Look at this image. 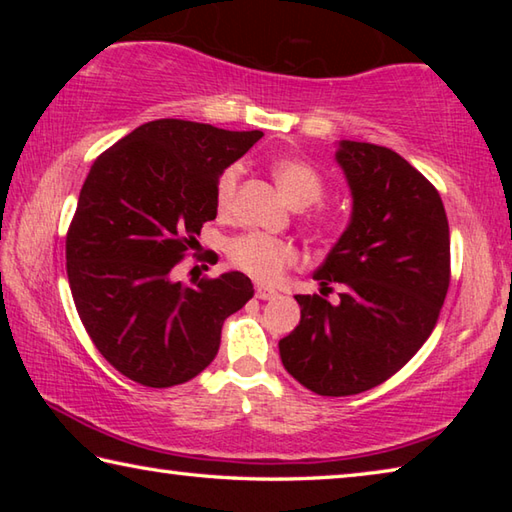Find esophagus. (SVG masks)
Listing matches in <instances>:
<instances>
[{
	"label": "esophagus",
	"instance_id": "1",
	"mask_svg": "<svg viewBox=\"0 0 512 512\" xmlns=\"http://www.w3.org/2000/svg\"><path fill=\"white\" fill-rule=\"evenodd\" d=\"M255 296L259 300H273V298H277V291L271 287H264V284H259V287L255 289Z\"/></svg>",
	"mask_w": 512,
	"mask_h": 512
}]
</instances>
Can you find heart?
<instances>
[{
	"instance_id": "b5f03b06",
	"label": "heart",
	"mask_w": 512,
	"mask_h": 512,
	"mask_svg": "<svg viewBox=\"0 0 512 512\" xmlns=\"http://www.w3.org/2000/svg\"><path fill=\"white\" fill-rule=\"evenodd\" d=\"M239 167H228L216 183V207L221 212L230 210L237 192ZM273 178L284 198L296 207L316 203L325 194L323 176L309 162L298 158H284L273 164ZM232 264L255 277L259 282H275L291 264H296L298 253L287 241L268 237L264 232H246L228 244Z\"/></svg>"
}]
</instances>
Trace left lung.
<instances>
[{
    "mask_svg": "<svg viewBox=\"0 0 512 512\" xmlns=\"http://www.w3.org/2000/svg\"><path fill=\"white\" fill-rule=\"evenodd\" d=\"M348 228L316 268L323 296H296L300 325L280 341L293 379L345 397L393 377L436 327L449 287V223L427 178L386 146L341 140ZM342 284L340 302L324 298Z\"/></svg>",
    "mask_w": 512,
    "mask_h": 512,
    "instance_id": "left-lung-1",
    "label": "left lung"
}]
</instances>
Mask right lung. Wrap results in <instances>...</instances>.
I'll return each instance as SVG.
<instances>
[{"mask_svg":"<svg viewBox=\"0 0 512 512\" xmlns=\"http://www.w3.org/2000/svg\"><path fill=\"white\" fill-rule=\"evenodd\" d=\"M262 135L155 119L94 160L67 232L69 289L97 350L137 384L194 379L223 320L253 298L239 271L192 284L171 271L216 219L221 173Z\"/></svg>","mask_w":512,"mask_h":512,"instance_id":"1","label":"right lung"}]
</instances>
